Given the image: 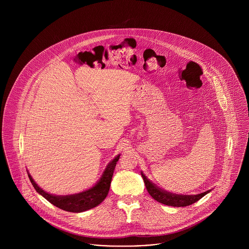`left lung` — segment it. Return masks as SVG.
<instances>
[{
	"label": "left lung",
	"mask_w": 249,
	"mask_h": 249,
	"mask_svg": "<svg viewBox=\"0 0 249 249\" xmlns=\"http://www.w3.org/2000/svg\"><path fill=\"white\" fill-rule=\"evenodd\" d=\"M142 177H143L146 188L149 192V194L158 202L167 205V206H172V207H186L189 206L198 200H200L202 197H204L207 193L210 192V190L197 194V195H178V194H173L167 191H164L158 187L156 184L151 182L147 176L143 174V172H141Z\"/></svg>",
	"instance_id": "obj_1"
}]
</instances>
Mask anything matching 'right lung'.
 <instances>
[{"label":"right lung","instance_id":"add662e5","mask_svg":"<svg viewBox=\"0 0 249 249\" xmlns=\"http://www.w3.org/2000/svg\"><path fill=\"white\" fill-rule=\"evenodd\" d=\"M119 158L120 155H118L114 160H112L108 163L101 176V178L93 187L73 195L57 196L49 194L42 190L36 183H35L29 173L28 177L35 190H36L40 195H42L51 204L67 212L81 213L98 206L106 198V196H107L110 188L114 168Z\"/></svg>","mask_w":249,"mask_h":249}]
</instances>
